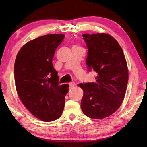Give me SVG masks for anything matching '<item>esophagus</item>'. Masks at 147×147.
Returning a JSON list of instances; mask_svg holds the SVG:
<instances>
[{"label": "esophagus", "mask_w": 147, "mask_h": 147, "mask_svg": "<svg viewBox=\"0 0 147 147\" xmlns=\"http://www.w3.org/2000/svg\"><path fill=\"white\" fill-rule=\"evenodd\" d=\"M69 84V87H70V88H73V87L75 86V83L73 82H70Z\"/></svg>", "instance_id": "esophagus-1"}]
</instances>
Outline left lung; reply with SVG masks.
<instances>
[{
	"instance_id": "1",
	"label": "left lung",
	"mask_w": 147,
	"mask_h": 147,
	"mask_svg": "<svg viewBox=\"0 0 147 147\" xmlns=\"http://www.w3.org/2000/svg\"><path fill=\"white\" fill-rule=\"evenodd\" d=\"M88 48L86 65L96 74L95 82L80 84L84 95L83 113L102 119L109 116L123 102L128 81L127 64L123 49L112 36L106 34H83Z\"/></svg>"
}]
</instances>
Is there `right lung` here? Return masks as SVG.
<instances>
[{"label": "right lung", "mask_w": 147, "mask_h": 147, "mask_svg": "<svg viewBox=\"0 0 147 147\" xmlns=\"http://www.w3.org/2000/svg\"><path fill=\"white\" fill-rule=\"evenodd\" d=\"M65 38L49 34L26 43L17 54L14 65L16 90L29 111L40 120L50 122L61 116L68 84L59 86L53 58Z\"/></svg>", "instance_id": "add662e5"}]
</instances>
